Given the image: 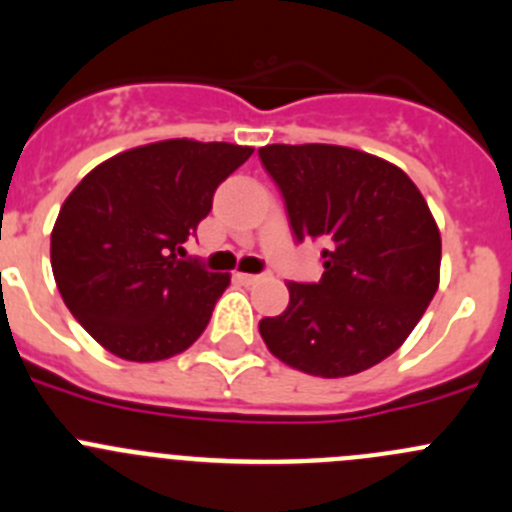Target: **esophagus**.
Returning <instances> with one entry per match:
<instances>
[{"instance_id":"1","label":"esophagus","mask_w":512,"mask_h":512,"mask_svg":"<svg viewBox=\"0 0 512 512\" xmlns=\"http://www.w3.org/2000/svg\"><path fill=\"white\" fill-rule=\"evenodd\" d=\"M237 280L245 282V285H255V282L262 280V275H250V272H237Z\"/></svg>"}]
</instances>
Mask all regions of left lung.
I'll list each match as a JSON object with an SVG mask.
<instances>
[{
  "instance_id": "1",
  "label": "left lung",
  "mask_w": 512,
  "mask_h": 512,
  "mask_svg": "<svg viewBox=\"0 0 512 512\" xmlns=\"http://www.w3.org/2000/svg\"><path fill=\"white\" fill-rule=\"evenodd\" d=\"M262 167L297 242L320 240L322 277L287 282L290 305L260 320L275 357L315 377H347L393 355L440 280V232L400 167L337 145H267Z\"/></svg>"
}]
</instances>
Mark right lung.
<instances>
[{
    "mask_svg": "<svg viewBox=\"0 0 512 512\" xmlns=\"http://www.w3.org/2000/svg\"><path fill=\"white\" fill-rule=\"evenodd\" d=\"M250 155L227 142H155L94 167L64 200L54 280L74 320L112 355L167 360L205 332L230 275L185 257V242Z\"/></svg>",
    "mask_w": 512,
    "mask_h": 512,
    "instance_id": "obj_1",
    "label": "right lung"
}]
</instances>
